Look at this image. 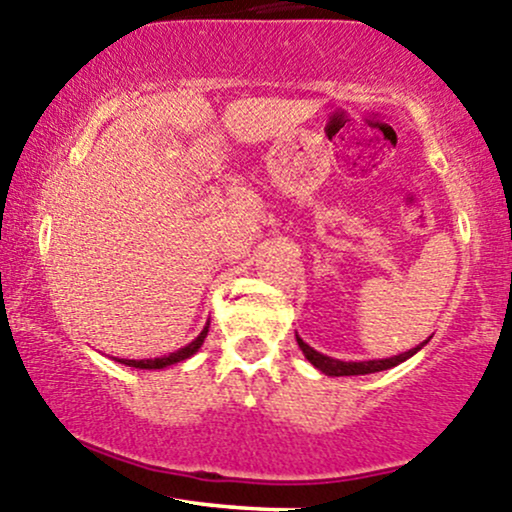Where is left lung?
Wrapping results in <instances>:
<instances>
[{
	"label": "left lung",
	"mask_w": 512,
	"mask_h": 512,
	"mask_svg": "<svg viewBox=\"0 0 512 512\" xmlns=\"http://www.w3.org/2000/svg\"><path fill=\"white\" fill-rule=\"evenodd\" d=\"M297 336V333H295ZM428 341H423L421 346H426ZM297 346L302 348L304 358L309 360L317 370L324 372V375L329 377H350V375H370V372H382V370H389V367H396L399 363H404V360H409L411 355H416L421 346L406 350V353H399L394 355V358H382V360H358V363H346V360H336V358H329V355L319 353V350H314L312 346H307V343L302 341L300 336H297Z\"/></svg>",
	"instance_id": "8db88e82"
}]
</instances>
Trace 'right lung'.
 I'll list each match as a JSON object with an SVG mask.
<instances>
[{
    "instance_id": "right-lung-1",
    "label": "right lung",
    "mask_w": 512,
    "mask_h": 512,
    "mask_svg": "<svg viewBox=\"0 0 512 512\" xmlns=\"http://www.w3.org/2000/svg\"><path fill=\"white\" fill-rule=\"evenodd\" d=\"M208 329H210V321L203 326V331L198 333V338H193V341L188 343V346L179 348V350H176V353L162 355V358H149V360H118V363H123V365H128V367H140V370H164V367L181 363V360L191 358L193 353H198V348L203 346L205 336H208Z\"/></svg>"
}]
</instances>
